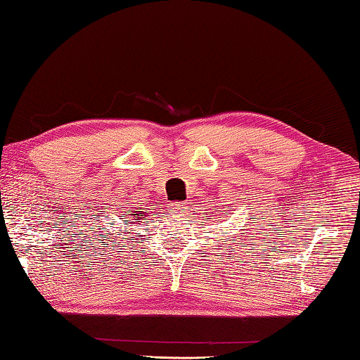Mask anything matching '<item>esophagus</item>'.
<instances>
[{"label":"esophagus","instance_id":"34e87169","mask_svg":"<svg viewBox=\"0 0 360 360\" xmlns=\"http://www.w3.org/2000/svg\"><path fill=\"white\" fill-rule=\"evenodd\" d=\"M169 210H173L174 213H182V211L186 210V205L182 202H173L169 203Z\"/></svg>","mask_w":360,"mask_h":360}]
</instances>
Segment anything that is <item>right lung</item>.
<instances>
[{"label": "right lung", "mask_w": 360, "mask_h": 360, "mask_svg": "<svg viewBox=\"0 0 360 360\" xmlns=\"http://www.w3.org/2000/svg\"><path fill=\"white\" fill-rule=\"evenodd\" d=\"M122 208H124V207H122ZM124 214H127V219H124V222H129L131 219H128V218H133V219H147L146 216L149 214V211H142V208H136L134 205H129V207L123 211ZM142 215L143 218L141 219L140 216ZM136 222V221H134Z\"/></svg>", "instance_id": "right-lung-1"}]
</instances>
